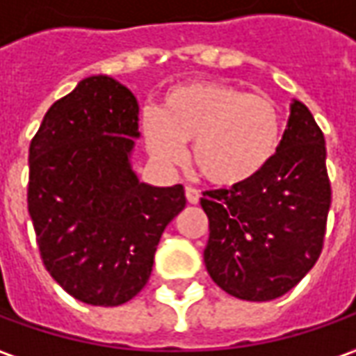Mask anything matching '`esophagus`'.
Segmentation results:
<instances>
[{"mask_svg":"<svg viewBox=\"0 0 356 356\" xmlns=\"http://www.w3.org/2000/svg\"><path fill=\"white\" fill-rule=\"evenodd\" d=\"M185 197H187V201H189L191 204H197L199 199H201V193L195 189V187H185Z\"/></svg>","mask_w":356,"mask_h":356,"instance_id":"esophagus-1","label":"esophagus"}]
</instances>
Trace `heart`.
Returning a JSON list of instances; mask_svg holds the SVG:
<instances>
[{"instance_id":"1","label":"heart","mask_w":356,"mask_h":356,"mask_svg":"<svg viewBox=\"0 0 356 356\" xmlns=\"http://www.w3.org/2000/svg\"><path fill=\"white\" fill-rule=\"evenodd\" d=\"M141 129L149 154L161 163H177L183 143L191 163L215 187H238L258 177L282 145L280 106L220 80H193L171 86L159 110H147Z\"/></svg>"}]
</instances>
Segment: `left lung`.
<instances>
[{"instance_id": "obj_1", "label": "left lung", "mask_w": 356, "mask_h": 356, "mask_svg": "<svg viewBox=\"0 0 356 356\" xmlns=\"http://www.w3.org/2000/svg\"><path fill=\"white\" fill-rule=\"evenodd\" d=\"M325 155L323 131L293 100L272 163L244 185L202 193L204 266L218 288L238 300H276L315 266L331 207Z\"/></svg>"}]
</instances>
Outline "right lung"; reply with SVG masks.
Instances as JSON below:
<instances>
[{
	"instance_id": "obj_1",
	"label": "right lung",
	"mask_w": 356,
	"mask_h": 356,
	"mask_svg": "<svg viewBox=\"0 0 356 356\" xmlns=\"http://www.w3.org/2000/svg\"><path fill=\"white\" fill-rule=\"evenodd\" d=\"M138 100L110 76H88L56 100L29 145L27 209L47 272L74 300L114 307L152 276L185 189L140 183L129 165Z\"/></svg>"
}]
</instances>
